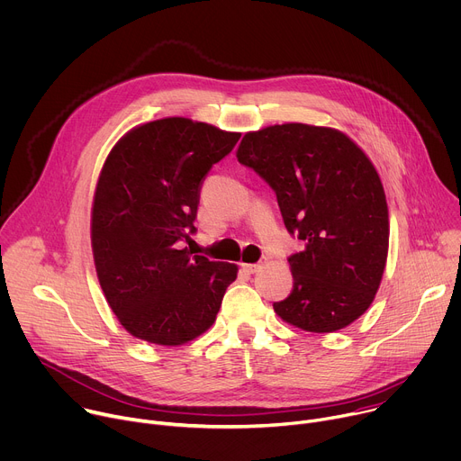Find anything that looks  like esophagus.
Instances as JSON below:
<instances>
[{"mask_svg": "<svg viewBox=\"0 0 461 461\" xmlns=\"http://www.w3.org/2000/svg\"><path fill=\"white\" fill-rule=\"evenodd\" d=\"M241 268H243L247 274H254V272H258V270L261 268V265H259V263H241Z\"/></svg>", "mask_w": 461, "mask_h": 461, "instance_id": "obj_1", "label": "esophagus"}]
</instances>
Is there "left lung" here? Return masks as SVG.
I'll use <instances>...</instances> for the list:
<instances>
[{
    "label": "left lung",
    "mask_w": 461,
    "mask_h": 461,
    "mask_svg": "<svg viewBox=\"0 0 461 461\" xmlns=\"http://www.w3.org/2000/svg\"><path fill=\"white\" fill-rule=\"evenodd\" d=\"M236 156L268 183L289 234L305 241L289 258L294 285L276 314L311 332L357 320L389 250L387 202L371 159L339 131L303 123L247 132Z\"/></svg>",
    "instance_id": "1"
}]
</instances>
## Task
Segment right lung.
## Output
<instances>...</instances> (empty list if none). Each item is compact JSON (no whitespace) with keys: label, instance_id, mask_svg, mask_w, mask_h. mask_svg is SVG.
I'll use <instances>...</instances> for the list:
<instances>
[{"label":"right lung","instance_id":"obj_1","mask_svg":"<svg viewBox=\"0 0 461 461\" xmlns=\"http://www.w3.org/2000/svg\"><path fill=\"white\" fill-rule=\"evenodd\" d=\"M238 140L165 118L131 131L109 154L92 207V252L105 298L132 336L181 345L214 323L238 267L177 243L196 232L202 181Z\"/></svg>","mask_w":461,"mask_h":461}]
</instances>
